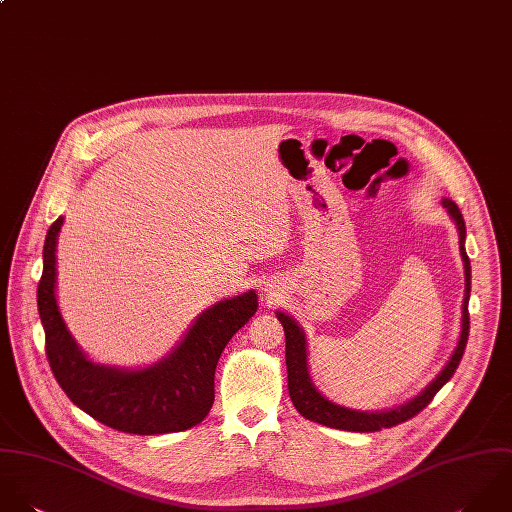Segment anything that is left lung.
Here are the masks:
<instances>
[{"mask_svg": "<svg viewBox=\"0 0 512 512\" xmlns=\"http://www.w3.org/2000/svg\"><path fill=\"white\" fill-rule=\"evenodd\" d=\"M443 207L447 209L449 217L455 221L457 231H459V251L465 267V295H463V307H461V332L455 350L451 352L447 364L441 368V372L411 400L406 404H400L396 408L378 409V411H362V409L344 408L340 404L330 402L326 396L318 392L314 386L310 372H308V344L305 330L299 326V322L289 316L287 312L277 310V318L281 320L285 328V358H287V374H289V396L299 409L303 417H307L314 423L334 427V429H344V431H358V433H368V431H380L384 427H394L398 423H404L417 415L421 409L425 408L433 396L451 380L455 374L465 346H467V336H469V297H471V261L465 251V221L455 202L449 198L441 200Z\"/></svg>", "mask_w": 512, "mask_h": 512, "instance_id": "8db88e82", "label": "left lung"}]
</instances>
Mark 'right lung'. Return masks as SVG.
I'll return each instance as SVG.
<instances>
[{
    "label": "right lung",
    "mask_w": 512,
    "mask_h": 512,
    "mask_svg": "<svg viewBox=\"0 0 512 512\" xmlns=\"http://www.w3.org/2000/svg\"><path fill=\"white\" fill-rule=\"evenodd\" d=\"M61 227L63 217L47 231L37 287L47 358L59 386L77 408L124 433H174L202 423L215 398L217 360L231 336L257 312L255 291L202 310L182 340L154 364L144 368L99 364L77 344L57 303L55 253Z\"/></svg>",
    "instance_id": "obj_1"
}]
</instances>
